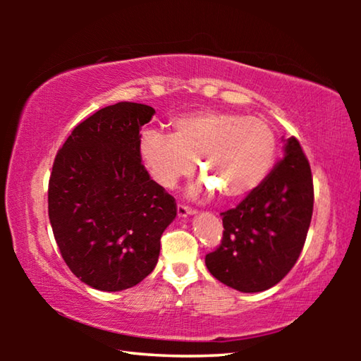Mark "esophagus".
<instances>
[{
	"mask_svg": "<svg viewBox=\"0 0 361 361\" xmlns=\"http://www.w3.org/2000/svg\"><path fill=\"white\" fill-rule=\"evenodd\" d=\"M176 212H178V216L180 218H185V216H189V215H194L195 210L191 209V207L188 205H183V204H178L176 205Z\"/></svg>",
	"mask_w": 361,
	"mask_h": 361,
	"instance_id": "obj_1",
	"label": "esophagus"
}]
</instances>
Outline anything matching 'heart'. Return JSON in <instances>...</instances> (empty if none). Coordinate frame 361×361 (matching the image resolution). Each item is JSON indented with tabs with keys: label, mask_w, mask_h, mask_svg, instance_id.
<instances>
[{
	"label": "heart",
	"mask_w": 361,
	"mask_h": 361,
	"mask_svg": "<svg viewBox=\"0 0 361 361\" xmlns=\"http://www.w3.org/2000/svg\"><path fill=\"white\" fill-rule=\"evenodd\" d=\"M140 156L157 185L173 188L194 172L197 162L205 178L192 192L219 191L240 199L255 191L271 172L277 137L269 122L228 111H199L173 121V135L146 129Z\"/></svg>",
	"instance_id": "heart-1"
}]
</instances>
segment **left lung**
I'll return each mask as SVG.
<instances>
[{
	"mask_svg": "<svg viewBox=\"0 0 361 361\" xmlns=\"http://www.w3.org/2000/svg\"><path fill=\"white\" fill-rule=\"evenodd\" d=\"M314 210V181L295 137L285 157L242 202L221 213L223 239L205 256L210 274L242 293L279 283L302 252Z\"/></svg>",
	"mask_w": 361,
	"mask_h": 361,
	"instance_id": "left-lung-1",
	"label": "left lung"
}]
</instances>
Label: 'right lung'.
Wrapping results in <instances>:
<instances>
[{
  "label": "right lung",
  "mask_w": 361,
  "mask_h": 361,
  "mask_svg": "<svg viewBox=\"0 0 361 361\" xmlns=\"http://www.w3.org/2000/svg\"><path fill=\"white\" fill-rule=\"evenodd\" d=\"M154 108L119 102L73 129L49 178V219L62 258L85 285L127 290L149 276L176 202L151 180L140 130Z\"/></svg>",
  "instance_id": "1"
}]
</instances>
